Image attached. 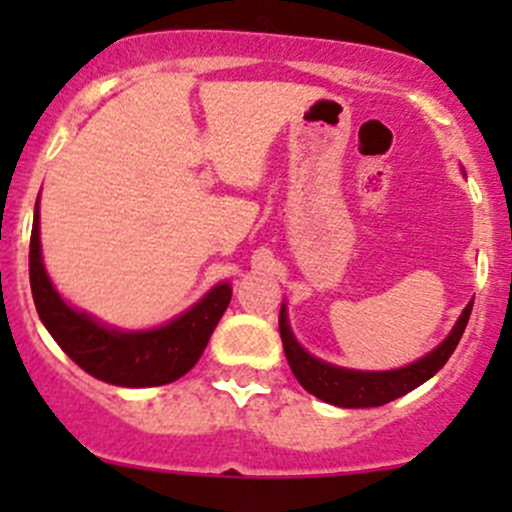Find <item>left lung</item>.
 Here are the masks:
<instances>
[{
	"label": "left lung",
	"instance_id": "obj_1",
	"mask_svg": "<svg viewBox=\"0 0 512 512\" xmlns=\"http://www.w3.org/2000/svg\"><path fill=\"white\" fill-rule=\"evenodd\" d=\"M471 309L473 302L463 309L461 319H458L453 332L448 334L441 347H436L431 354L418 359L416 364L394 371H352L314 359L312 354H307L299 347L297 339L289 332L285 307L280 312V337L289 361V369H292V374L297 376V381L309 394L327 401V404L342 406V409H369V406L389 404V401L409 394L416 386H421L423 381L431 379L451 359V354L456 352L458 342H461L463 332H466Z\"/></svg>",
	"mask_w": 512,
	"mask_h": 512
}]
</instances>
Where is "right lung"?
Wrapping results in <instances>:
<instances>
[{
	"instance_id": "add662e5",
	"label": "right lung",
	"mask_w": 512,
	"mask_h": 512,
	"mask_svg": "<svg viewBox=\"0 0 512 512\" xmlns=\"http://www.w3.org/2000/svg\"><path fill=\"white\" fill-rule=\"evenodd\" d=\"M29 282L36 312L61 349L84 371L113 386H163L188 374L230 304L232 287L210 289L195 307L153 332H116L71 309L56 294L41 265L39 208L29 242Z\"/></svg>"
}]
</instances>
